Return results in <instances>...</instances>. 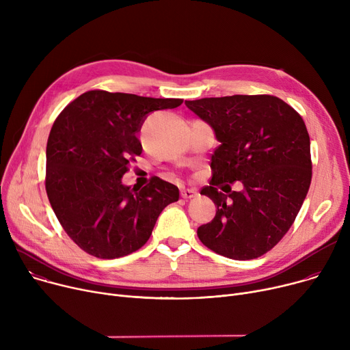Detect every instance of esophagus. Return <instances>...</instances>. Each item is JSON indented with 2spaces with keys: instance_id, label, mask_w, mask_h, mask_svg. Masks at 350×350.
Returning a JSON list of instances; mask_svg holds the SVG:
<instances>
[{
  "instance_id": "34e87169",
  "label": "esophagus",
  "mask_w": 350,
  "mask_h": 350,
  "mask_svg": "<svg viewBox=\"0 0 350 350\" xmlns=\"http://www.w3.org/2000/svg\"><path fill=\"white\" fill-rule=\"evenodd\" d=\"M180 196L183 199H192V198L198 196V192H196V189H189V187H187V189L180 191Z\"/></svg>"
}]
</instances>
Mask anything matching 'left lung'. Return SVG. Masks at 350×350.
<instances>
[{"label":"left lung","mask_w":350,"mask_h":350,"mask_svg":"<svg viewBox=\"0 0 350 350\" xmlns=\"http://www.w3.org/2000/svg\"><path fill=\"white\" fill-rule=\"evenodd\" d=\"M207 122L220 146L200 195L217 206L198 237L219 255L247 260L271 251L293 226L310 189L312 163L303 118L273 95L185 100ZM241 180L245 189L230 191Z\"/></svg>","instance_id":"obj_1"}]
</instances>
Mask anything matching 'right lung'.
<instances>
[{"label": "right lung", "mask_w": 350, "mask_h": 350, "mask_svg": "<svg viewBox=\"0 0 350 350\" xmlns=\"http://www.w3.org/2000/svg\"><path fill=\"white\" fill-rule=\"evenodd\" d=\"M183 100L102 90L79 95L53 123L46 147V192L74 243L100 259L140 250L179 189L158 176L144 187L122 183L143 151L136 134L147 115Z\"/></svg>", "instance_id": "right-lung-1"}]
</instances>
